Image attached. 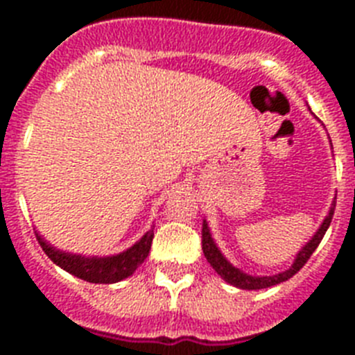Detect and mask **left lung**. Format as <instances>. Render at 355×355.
Returning a JSON list of instances; mask_svg holds the SVG:
<instances>
[{
    "mask_svg": "<svg viewBox=\"0 0 355 355\" xmlns=\"http://www.w3.org/2000/svg\"><path fill=\"white\" fill-rule=\"evenodd\" d=\"M334 210H336V200L331 202L330 210H328V216L324 217V221L320 223V227L317 228V232H315L313 236H311V239L298 250L291 267L286 270H282L278 275L252 276L248 275V272H245V270L234 267V265L225 258V254L219 250L217 243L214 241L210 227H208V221H206V219L202 221V252H205L208 263L214 267V270H216L217 275L221 276L227 284H230V286L239 287V289H247V291H256V289H265V287L276 286V284H282V282L289 280L293 275H297L298 270L302 269L304 263H306L309 259V256L315 252V248L319 247L320 239L324 237L326 230L330 227L331 217H334Z\"/></svg>",
    "mask_w": 355,
    "mask_h": 355,
    "instance_id": "left-lung-1",
    "label": "left lung"
}]
</instances>
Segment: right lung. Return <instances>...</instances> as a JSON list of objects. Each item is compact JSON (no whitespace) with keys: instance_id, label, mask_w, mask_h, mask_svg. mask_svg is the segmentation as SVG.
<instances>
[{"instance_id":"add662e5","label":"right lung","mask_w":355,"mask_h":355,"mask_svg":"<svg viewBox=\"0 0 355 355\" xmlns=\"http://www.w3.org/2000/svg\"><path fill=\"white\" fill-rule=\"evenodd\" d=\"M153 237H155V232L150 227V230H147L132 247H128L123 252L112 254V256H83V254L66 252V250L53 247L51 243H47V239L36 232V239L40 243L42 250L51 258L53 263H57L66 272L90 284H116L132 276L134 270L149 256Z\"/></svg>"}]
</instances>
